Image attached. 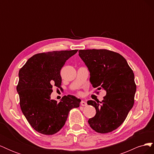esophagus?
Segmentation results:
<instances>
[{
    "label": "esophagus",
    "mask_w": 154,
    "mask_h": 154,
    "mask_svg": "<svg viewBox=\"0 0 154 154\" xmlns=\"http://www.w3.org/2000/svg\"><path fill=\"white\" fill-rule=\"evenodd\" d=\"M80 104H81V105H82V106H86V105H87V102H86V101H85L84 100H82V101H81Z\"/></svg>",
    "instance_id": "1"
}]
</instances>
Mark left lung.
<instances>
[{
  "label": "left lung",
  "instance_id": "1",
  "mask_svg": "<svg viewBox=\"0 0 154 154\" xmlns=\"http://www.w3.org/2000/svg\"><path fill=\"white\" fill-rule=\"evenodd\" d=\"M79 56L90 72L92 87L106 93L101 102L87 101L96 111L88 123L97 132H110L123 123L133 107L136 91L134 74L123 56L113 51L80 50Z\"/></svg>",
  "mask_w": 154,
  "mask_h": 154
}]
</instances>
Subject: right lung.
Returning <instances> with one entry per match:
<instances>
[{
	"instance_id": "1",
	"label": "right lung",
	"mask_w": 154,
	"mask_h": 154,
	"mask_svg": "<svg viewBox=\"0 0 154 154\" xmlns=\"http://www.w3.org/2000/svg\"><path fill=\"white\" fill-rule=\"evenodd\" d=\"M78 50L52 51L35 54L19 71L17 91L20 105L27 122L45 135L58 132L66 123L69 111L80 106L81 100L65 96L58 103L51 100L53 85L62 83L60 70Z\"/></svg>"
}]
</instances>
